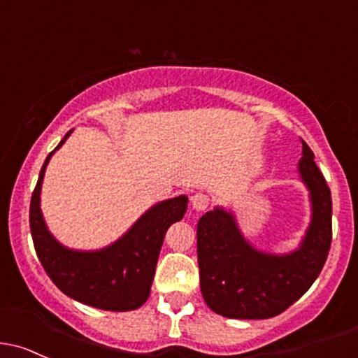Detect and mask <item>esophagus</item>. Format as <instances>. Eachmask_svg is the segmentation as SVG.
I'll list each match as a JSON object with an SVG mask.
<instances>
[{
    "label": "esophagus",
    "instance_id": "obj_1",
    "mask_svg": "<svg viewBox=\"0 0 358 358\" xmlns=\"http://www.w3.org/2000/svg\"><path fill=\"white\" fill-rule=\"evenodd\" d=\"M192 201V208H194L195 210H206L209 208L210 204V199L208 194H202V192H197V194H194L190 197Z\"/></svg>",
    "mask_w": 358,
    "mask_h": 358
}]
</instances>
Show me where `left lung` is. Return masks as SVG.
<instances>
[{
  "mask_svg": "<svg viewBox=\"0 0 358 358\" xmlns=\"http://www.w3.org/2000/svg\"><path fill=\"white\" fill-rule=\"evenodd\" d=\"M299 171L310 190L312 221L299 250L271 255L255 250L238 231L233 216L216 208L197 223L201 292L216 314L231 319H268L281 314L310 288L328 259L331 192L302 141Z\"/></svg>",
  "mask_w": 358,
  "mask_h": 358,
  "instance_id": "left-lung-1",
  "label": "left lung"
}]
</instances>
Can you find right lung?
<instances>
[{
  "label": "right lung",
  "instance_id": "1",
  "mask_svg": "<svg viewBox=\"0 0 358 358\" xmlns=\"http://www.w3.org/2000/svg\"><path fill=\"white\" fill-rule=\"evenodd\" d=\"M70 134L71 130L56 149L62 148ZM52 152L41 168L29 210L30 233L41 264L65 295L85 306L115 312L138 308L149 299L164 233L182 220L189 199L180 195L156 204L118 242L103 250H70L52 238L41 214V185Z\"/></svg>",
  "mask_w": 358,
  "mask_h": 358
}]
</instances>
